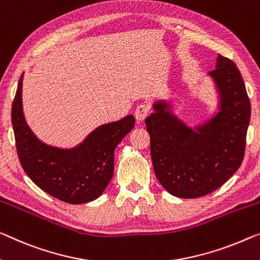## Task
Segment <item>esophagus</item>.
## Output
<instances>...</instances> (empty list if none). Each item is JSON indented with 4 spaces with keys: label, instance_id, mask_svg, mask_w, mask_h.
Here are the masks:
<instances>
[{
    "label": "esophagus",
    "instance_id": "obj_1",
    "mask_svg": "<svg viewBox=\"0 0 260 260\" xmlns=\"http://www.w3.org/2000/svg\"><path fill=\"white\" fill-rule=\"evenodd\" d=\"M151 107L147 103H141L138 105L135 110V117L137 121H144L147 117V115L150 114Z\"/></svg>",
    "mask_w": 260,
    "mask_h": 260
}]
</instances>
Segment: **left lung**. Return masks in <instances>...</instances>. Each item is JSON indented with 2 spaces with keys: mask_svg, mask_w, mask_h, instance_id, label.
Segmentation results:
<instances>
[{
  "mask_svg": "<svg viewBox=\"0 0 260 260\" xmlns=\"http://www.w3.org/2000/svg\"><path fill=\"white\" fill-rule=\"evenodd\" d=\"M209 75L218 89L219 111L197 131L174 116L166 102L155 103L145 119L155 177L178 198H201L217 189L244 158L251 105L242 75L221 54Z\"/></svg>",
  "mask_w": 260,
  "mask_h": 260,
  "instance_id": "left-lung-1",
  "label": "left lung"
}]
</instances>
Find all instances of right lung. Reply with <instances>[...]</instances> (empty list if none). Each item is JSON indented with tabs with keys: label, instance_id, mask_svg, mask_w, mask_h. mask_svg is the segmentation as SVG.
<instances>
[{
	"label": "right lung",
	"instance_id": "1",
	"mask_svg": "<svg viewBox=\"0 0 260 260\" xmlns=\"http://www.w3.org/2000/svg\"><path fill=\"white\" fill-rule=\"evenodd\" d=\"M22 81L11 108L16 149L23 170L39 188L63 202L80 205L98 199L114 175V151L133 130L129 115L95 129L78 147L62 150L42 143L27 126L22 108Z\"/></svg>",
	"mask_w": 260,
	"mask_h": 260
}]
</instances>
